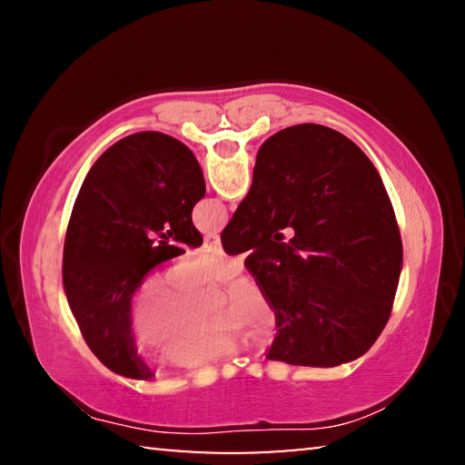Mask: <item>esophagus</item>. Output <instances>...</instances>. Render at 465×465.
<instances>
[{"instance_id": "esophagus-1", "label": "esophagus", "mask_w": 465, "mask_h": 465, "mask_svg": "<svg viewBox=\"0 0 465 465\" xmlns=\"http://www.w3.org/2000/svg\"><path fill=\"white\" fill-rule=\"evenodd\" d=\"M204 248L222 250V240H219V235L217 233H209L207 238H204Z\"/></svg>"}]
</instances>
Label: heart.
Masks as SVG:
<instances>
[{
	"mask_svg": "<svg viewBox=\"0 0 465 465\" xmlns=\"http://www.w3.org/2000/svg\"><path fill=\"white\" fill-rule=\"evenodd\" d=\"M242 271V258L222 250H204L180 262L172 287L163 277L149 279L131 305V336L137 346L155 351L163 363L194 369L235 355L243 332L269 338L279 326V310L266 289L252 277L232 282L225 313L209 312L203 291L223 285Z\"/></svg>",
	"mask_w": 465,
	"mask_h": 465,
	"instance_id": "obj_1",
	"label": "heart"
}]
</instances>
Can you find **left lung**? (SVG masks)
<instances>
[{"label": "left lung", "instance_id": "left-lung-1", "mask_svg": "<svg viewBox=\"0 0 465 465\" xmlns=\"http://www.w3.org/2000/svg\"><path fill=\"white\" fill-rule=\"evenodd\" d=\"M203 196L194 153L155 131L116 141L85 176L63 246V287L85 344L110 371L153 377L131 336V299L155 266L184 254L170 240L201 246L193 207Z\"/></svg>", "mask_w": 465, "mask_h": 465}]
</instances>
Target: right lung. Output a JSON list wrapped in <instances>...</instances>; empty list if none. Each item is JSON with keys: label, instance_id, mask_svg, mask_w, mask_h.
<instances>
[{"label": "right lung", "instance_id": "add662e5", "mask_svg": "<svg viewBox=\"0 0 465 465\" xmlns=\"http://www.w3.org/2000/svg\"><path fill=\"white\" fill-rule=\"evenodd\" d=\"M222 243L246 252L279 310L266 359L336 367L388 324L402 238L375 166L342 133L305 123L266 139Z\"/></svg>", "mask_w": 465, "mask_h": 465}]
</instances>
